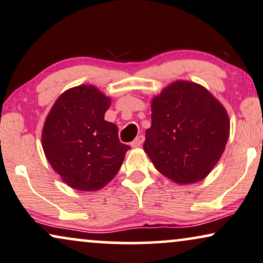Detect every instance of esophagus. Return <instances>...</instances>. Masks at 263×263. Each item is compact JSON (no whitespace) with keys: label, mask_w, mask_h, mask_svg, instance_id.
<instances>
[{"label":"esophagus","mask_w":263,"mask_h":263,"mask_svg":"<svg viewBox=\"0 0 263 263\" xmlns=\"http://www.w3.org/2000/svg\"><path fill=\"white\" fill-rule=\"evenodd\" d=\"M143 142H144V136H143V135L138 136V137H136L135 141L131 143V147H132V148H138V147H141V145L143 144Z\"/></svg>","instance_id":"esophagus-1"}]
</instances>
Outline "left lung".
<instances>
[{
  "instance_id": "left-lung-1",
  "label": "left lung",
  "mask_w": 263,
  "mask_h": 263,
  "mask_svg": "<svg viewBox=\"0 0 263 263\" xmlns=\"http://www.w3.org/2000/svg\"><path fill=\"white\" fill-rule=\"evenodd\" d=\"M228 136L223 105L202 86L179 80L153 98L143 149L165 177L195 183L220 160Z\"/></svg>"
}]
</instances>
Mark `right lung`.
I'll use <instances>...</instances> for the list:
<instances>
[{"label":"right lung","instance_id":"right-lung-1","mask_svg":"<svg viewBox=\"0 0 263 263\" xmlns=\"http://www.w3.org/2000/svg\"><path fill=\"white\" fill-rule=\"evenodd\" d=\"M110 98L92 85L65 91L55 101L42 129V148L52 168L69 187L98 191L120 170L129 147L118 127L104 120Z\"/></svg>","mask_w":263,"mask_h":263}]
</instances>
